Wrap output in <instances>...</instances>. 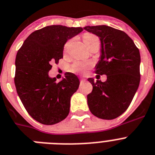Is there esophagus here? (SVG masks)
<instances>
[{"instance_id":"esophagus-1","label":"esophagus","mask_w":155,"mask_h":155,"mask_svg":"<svg viewBox=\"0 0 155 155\" xmlns=\"http://www.w3.org/2000/svg\"><path fill=\"white\" fill-rule=\"evenodd\" d=\"M80 81H81V83H84V81H85V79H84V78H81L80 79Z\"/></svg>"}]
</instances>
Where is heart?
<instances>
[{
	"label": "heart",
	"mask_w": 155,
	"mask_h": 155,
	"mask_svg": "<svg viewBox=\"0 0 155 155\" xmlns=\"http://www.w3.org/2000/svg\"><path fill=\"white\" fill-rule=\"evenodd\" d=\"M96 39H98L96 35L92 34H85L83 36V41L86 47L89 48L90 45L93 43ZM69 42H67L64 45V50H67L68 47ZM92 64L90 63H80V62H76L71 66V71L74 73H84L88 70L89 67H91Z\"/></svg>",
	"instance_id": "obj_1"
}]
</instances>
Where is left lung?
<instances>
[{
	"mask_svg": "<svg viewBox=\"0 0 155 155\" xmlns=\"http://www.w3.org/2000/svg\"><path fill=\"white\" fill-rule=\"evenodd\" d=\"M84 29L100 38L101 55L96 73L107 78L104 82L88 79L92 84V92L87 96L88 107L99 118L114 119L128 109L138 89L140 51L133 40L121 30L105 25L88 26Z\"/></svg>",
	"mask_w": 155,
	"mask_h": 155,
	"instance_id": "left-lung-1",
	"label": "left lung"
}]
</instances>
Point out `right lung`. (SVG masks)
I'll return each mask as SVG.
<instances>
[{"label":"right lung","instance_id":"right-lung-1","mask_svg":"<svg viewBox=\"0 0 155 155\" xmlns=\"http://www.w3.org/2000/svg\"><path fill=\"white\" fill-rule=\"evenodd\" d=\"M82 30L61 25L45 26L30 34L17 52L15 85L26 111L38 122L54 125L69 114L71 98L80 84L78 78L67 72L56 82L48 71L51 63L63 58L67 40Z\"/></svg>","mask_w":155,"mask_h":155}]
</instances>
